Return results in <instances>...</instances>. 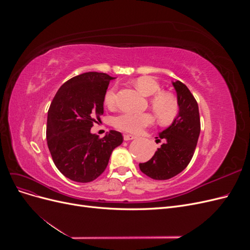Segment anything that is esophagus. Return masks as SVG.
Returning <instances> with one entry per match:
<instances>
[{"label": "esophagus", "instance_id": "34e87169", "mask_svg": "<svg viewBox=\"0 0 250 250\" xmlns=\"http://www.w3.org/2000/svg\"><path fill=\"white\" fill-rule=\"evenodd\" d=\"M134 139H135V137L132 134H124V141H131Z\"/></svg>", "mask_w": 250, "mask_h": 250}]
</instances>
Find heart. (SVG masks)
I'll list each match as a JSON object with an SVG mask.
<instances>
[{
	"label": "heart",
	"instance_id": "obj_1",
	"mask_svg": "<svg viewBox=\"0 0 250 250\" xmlns=\"http://www.w3.org/2000/svg\"><path fill=\"white\" fill-rule=\"evenodd\" d=\"M135 84L146 96H152L150 99V105L162 122H169L176 117L178 112V103L176 99L170 94L161 93L162 86L157 80L144 77L138 79ZM104 103L109 108L116 106L118 103V87L116 85L106 90L104 95ZM153 121V116L149 112L123 110L113 117L112 124L120 130L138 133L144 128L152 125Z\"/></svg>",
	"mask_w": 250,
	"mask_h": 250
}]
</instances>
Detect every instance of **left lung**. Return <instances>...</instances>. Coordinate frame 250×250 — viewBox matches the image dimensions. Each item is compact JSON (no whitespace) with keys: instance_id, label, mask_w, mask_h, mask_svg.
I'll list each match as a JSON object with an SVG mask.
<instances>
[{"instance_id":"left-lung-1","label":"left lung","mask_w":250,"mask_h":250,"mask_svg":"<svg viewBox=\"0 0 250 250\" xmlns=\"http://www.w3.org/2000/svg\"><path fill=\"white\" fill-rule=\"evenodd\" d=\"M177 93L178 116L167 129L160 133L163 141L154 155L140 164L141 171L156 180L170 179L183 172L190 164L200 134L198 103L183 82H173Z\"/></svg>"}]
</instances>
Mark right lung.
<instances>
[{"mask_svg":"<svg viewBox=\"0 0 250 250\" xmlns=\"http://www.w3.org/2000/svg\"><path fill=\"white\" fill-rule=\"evenodd\" d=\"M105 73L88 72L64 82L48 111L47 143L57 169L77 183H89L106 169L112 150L123 135L110 130L104 138L90 133L103 113L110 80Z\"/></svg>","mask_w":250,"mask_h":250,"instance_id":"right-lung-1","label":"right lung"}]
</instances>
